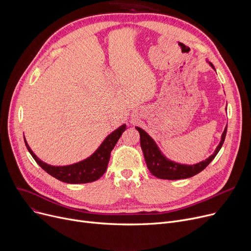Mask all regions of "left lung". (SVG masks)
I'll return each instance as SVG.
<instances>
[{
  "mask_svg": "<svg viewBox=\"0 0 251 251\" xmlns=\"http://www.w3.org/2000/svg\"><path fill=\"white\" fill-rule=\"evenodd\" d=\"M209 65L212 66L213 69H215L212 63H209ZM135 129L138 130V132L140 134V147L150 172L157 178L167 180L186 179L201 172V171L205 169L207 165L215 159V156L220 151L224 141H225L227 134L226 127L222 134L221 141L219 143V146L217 147L215 152L210 156H208L205 161L197 163L195 165H183L167 159V157L162 153L160 149L157 148L154 140L146 132V131L139 127H135Z\"/></svg>",
  "mask_w": 251,
  "mask_h": 251,
  "instance_id": "left-lung-1",
  "label": "left lung"
}]
</instances>
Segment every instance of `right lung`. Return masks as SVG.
<instances>
[{
    "instance_id": "obj_1",
    "label": "right lung",
    "mask_w": 251,
    "mask_h": 251,
    "mask_svg": "<svg viewBox=\"0 0 251 251\" xmlns=\"http://www.w3.org/2000/svg\"><path fill=\"white\" fill-rule=\"evenodd\" d=\"M126 129V125H122L109 134L100 148L87 159L69 166H50L41 161L31 151L24 137L25 146L32 155L34 161L43 168L48 174L55 177L56 179L70 184L89 183L100 179L107 170L111 151L116 146L117 141L120 138Z\"/></svg>"
}]
</instances>
